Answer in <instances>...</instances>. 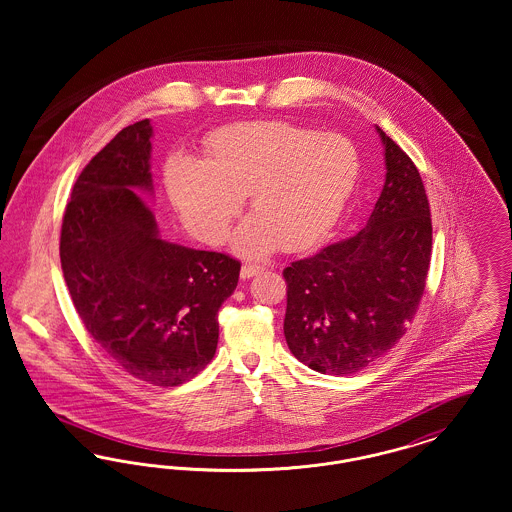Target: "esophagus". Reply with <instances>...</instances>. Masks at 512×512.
I'll return each mask as SVG.
<instances>
[{"instance_id": "obj_1", "label": "esophagus", "mask_w": 512, "mask_h": 512, "mask_svg": "<svg viewBox=\"0 0 512 512\" xmlns=\"http://www.w3.org/2000/svg\"><path fill=\"white\" fill-rule=\"evenodd\" d=\"M259 272H263L261 265H247V263H245L244 267H242V278H253V276H257Z\"/></svg>"}]
</instances>
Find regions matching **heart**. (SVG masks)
Here are the masks:
<instances>
[{
    "instance_id": "heart-1",
    "label": "heart",
    "mask_w": 512,
    "mask_h": 512,
    "mask_svg": "<svg viewBox=\"0 0 512 512\" xmlns=\"http://www.w3.org/2000/svg\"><path fill=\"white\" fill-rule=\"evenodd\" d=\"M361 172L357 147L340 134L290 122L232 124L207 142L205 165L178 161L169 190L184 222L219 244L249 195L255 215L236 236L244 255H265L278 242L301 249L341 217Z\"/></svg>"
}]
</instances>
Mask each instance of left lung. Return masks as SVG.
I'll list each match as a JSON object with an SVG mask.
<instances>
[{
    "instance_id": "1",
    "label": "left lung",
    "mask_w": 512,
    "mask_h": 512,
    "mask_svg": "<svg viewBox=\"0 0 512 512\" xmlns=\"http://www.w3.org/2000/svg\"><path fill=\"white\" fill-rule=\"evenodd\" d=\"M386 182L365 228L284 268V336L297 361L334 376L363 370L407 332L432 257L430 203L411 157L382 128Z\"/></svg>"
}]
</instances>
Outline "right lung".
<instances>
[{"label":"right lung","mask_w":512,"mask_h":512,"mask_svg":"<svg viewBox=\"0 0 512 512\" xmlns=\"http://www.w3.org/2000/svg\"><path fill=\"white\" fill-rule=\"evenodd\" d=\"M151 134L134 122L74 182L61 224V268L88 334L130 376L172 388L211 363L220 305L240 261L161 240L134 190L153 192Z\"/></svg>","instance_id":"add662e5"}]
</instances>
